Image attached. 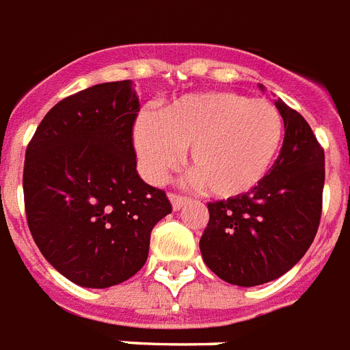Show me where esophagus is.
Listing matches in <instances>:
<instances>
[{
  "mask_svg": "<svg viewBox=\"0 0 350 350\" xmlns=\"http://www.w3.org/2000/svg\"><path fill=\"white\" fill-rule=\"evenodd\" d=\"M168 200H170V204H172V208L174 209H180L185 206V202H187V198L182 195H176V193H170L168 195Z\"/></svg>",
  "mask_w": 350,
  "mask_h": 350,
  "instance_id": "esophagus-1",
  "label": "esophagus"
}]
</instances>
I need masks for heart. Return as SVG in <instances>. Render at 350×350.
<instances>
[{
    "mask_svg": "<svg viewBox=\"0 0 350 350\" xmlns=\"http://www.w3.org/2000/svg\"><path fill=\"white\" fill-rule=\"evenodd\" d=\"M284 120L276 105L215 90L167 103L155 118L141 116L133 142L142 170L161 182L189 148L195 180L219 198L245 195L265 178L276 159Z\"/></svg>",
    "mask_w": 350,
    "mask_h": 350,
    "instance_id": "b5f03b06",
    "label": "heart"
}]
</instances>
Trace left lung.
Wrapping results in <instances>:
<instances>
[{
    "mask_svg": "<svg viewBox=\"0 0 350 350\" xmlns=\"http://www.w3.org/2000/svg\"><path fill=\"white\" fill-rule=\"evenodd\" d=\"M274 105L286 129L280 155L252 191L209 202L200 237L206 265L234 286L280 278L306 254L319 228L325 152L300 113L280 98Z\"/></svg>",
    "mask_w": 350,
    "mask_h": 350,
    "instance_id": "left-lung-1",
    "label": "left lung"
}]
</instances>
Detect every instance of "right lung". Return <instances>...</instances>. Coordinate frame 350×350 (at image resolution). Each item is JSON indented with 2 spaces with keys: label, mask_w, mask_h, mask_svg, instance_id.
<instances>
[{
  "label": "right lung",
  "mask_w": 350,
  "mask_h": 350,
  "mask_svg": "<svg viewBox=\"0 0 350 350\" xmlns=\"http://www.w3.org/2000/svg\"><path fill=\"white\" fill-rule=\"evenodd\" d=\"M131 81L100 83L53 105L25 150L23 202L46 260L83 287H111L146 263L152 228L172 211L137 174Z\"/></svg>",
  "instance_id": "1"
}]
</instances>
